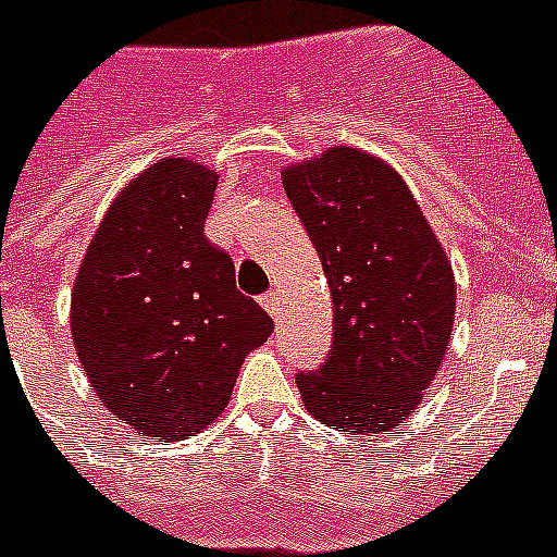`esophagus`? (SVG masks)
<instances>
[{
  "label": "esophagus",
  "instance_id": "34e87169",
  "mask_svg": "<svg viewBox=\"0 0 557 557\" xmlns=\"http://www.w3.org/2000/svg\"><path fill=\"white\" fill-rule=\"evenodd\" d=\"M260 306H263L265 311H269V317L280 319V311H283V308H280V297H277V294H265V297H260Z\"/></svg>",
  "mask_w": 557,
  "mask_h": 557
}]
</instances>
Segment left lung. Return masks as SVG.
<instances>
[{"instance_id": "obj_1", "label": "left lung", "mask_w": 557, "mask_h": 557, "mask_svg": "<svg viewBox=\"0 0 557 557\" xmlns=\"http://www.w3.org/2000/svg\"><path fill=\"white\" fill-rule=\"evenodd\" d=\"M280 176L333 302V350L297 375L302 404L338 432H389L446 359L457 311L451 260L384 159L336 145Z\"/></svg>"}]
</instances>
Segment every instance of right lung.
<instances>
[{
	"instance_id": "obj_1",
	"label": "right lung",
	"mask_w": 557,
	"mask_h": 557,
	"mask_svg": "<svg viewBox=\"0 0 557 557\" xmlns=\"http://www.w3.org/2000/svg\"><path fill=\"white\" fill-rule=\"evenodd\" d=\"M219 173L187 157L148 164L111 201L72 285V342L111 414L145 437H193L230 404L272 317L235 288L205 235Z\"/></svg>"
}]
</instances>
